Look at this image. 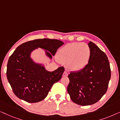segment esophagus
Listing matches in <instances>:
<instances>
[{
  "label": "esophagus",
  "mask_w": 120,
  "mask_h": 120,
  "mask_svg": "<svg viewBox=\"0 0 120 120\" xmlns=\"http://www.w3.org/2000/svg\"><path fill=\"white\" fill-rule=\"evenodd\" d=\"M68 73H67V71H64L63 73V76H68Z\"/></svg>",
  "instance_id": "esophagus-1"
}]
</instances>
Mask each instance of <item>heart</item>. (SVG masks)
I'll list each match as a JSON object with an SVG mask.
<instances>
[{
    "label": "heart",
    "mask_w": 120,
    "mask_h": 120,
    "mask_svg": "<svg viewBox=\"0 0 120 120\" xmlns=\"http://www.w3.org/2000/svg\"><path fill=\"white\" fill-rule=\"evenodd\" d=\"M91 52L89 46L82 42L67 44L59 50L57 58L71 71H79L87 66L91 58Z\"/></svg>",
    "instance_id": "1"
}]
</instances>
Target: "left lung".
Instances as JSON below:
<instances>
[{
    "label": "left lung",
    "mask_w": 120,
    "mask_h": 120,
    "mask_svg": "<svg viewBox=\"0 0 120 120\" xmlns=\"http://www.w3.org/2000/svg\"><path fill=\"white\" fill-rule=\"evenodd\" d=\"M88 45L91 52L89 63L79 71L70 72L67 87L71 101L82 106L99 101L106 92L111 78L107 56L93 42Z\"/></svg>",
    "instance_id": "1"
}]
</instances>
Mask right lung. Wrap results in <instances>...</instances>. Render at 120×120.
I'll return each mask as SVG.
<instances>
[{
  "mask_svg": "<svg viewBox=\"0 0 120 120\" xmlns=\"http://www.w3.org/2000/svg\"><path fill=\"white\" fill-rule=\"evenodd\" d=\"M63 44L57 39L46 38L29 41L17 47L8 60L6 76L13 92L18 98L28 103L39 102L45 99L52 85L61 79L64 68L60 67L52 72L47 71L44 67L33 62L30 53L40 47L54 56ZM50 53L46 52L52 58Z\"/></svg>",
  "mask_w": 120,
  "mask_h": 120,
  "instance_id": "obj_1",
  "label": "right lung"
}]
</instances>
